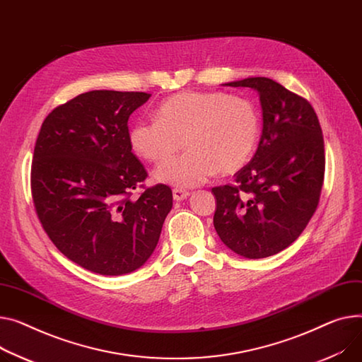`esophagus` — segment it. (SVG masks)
Instances as JSON below:
<instances>
[{"label": "esophagus", "mask_w": 362, "mask_h": 362, "mask_svg": "<svg viewBox=\"0 0 362 362\" xmlns=\"http://www.w3.org/2000/svg\"><path fill=\"white\" fill-rule=\"evenodd\" d=\"M190 194L187 190H185V189H179V187H176V189H173V199L175 201H183V199H186L187 197H189Z\"/></svg>", "instance_id": "esophagus-1"}]
</instances>
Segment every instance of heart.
Here are the masks:
<instances>
[{"label": "heart", "mask_w": 362, "mask_h": 362, "mask_svg": "<svg viewBox=\"0 0 362 362\" xmlns=\"http://www.w3.org/2000/svg\"><path fill=\"white\" fill-rule=\"evenodd\" d=\"M260 134L255 103L223 91H185L164 100L157 119H139L128 132L129 146L147 161L163 163L156 179L176 187H195L216 172L231 175L252 157Z\"/></svg>", "instance_id": "1"}]
</instances>
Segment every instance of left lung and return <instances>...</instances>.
Here are the masks:
<instances>
[{
	"mask_svg": "<svg viewBox=\"0 0 362 362\" xmlns=\"http://www.w3.org/2000/svg\"><path fill=\"white\" fill-rule=\"evenodd\" d=\"M257 91L263 128L257 150L235 185L212 187L214 227L238 256L262 259L294 243L319 205L325 141L311 105L267 77L227 83Z\"/></svg>",
	"mask_w": 362,
	"mask_h": 362,
	"instance_id": "obj_1",
	"label": "left lung"
}]
</instances>
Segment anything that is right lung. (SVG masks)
Returning <instances> with one entry per match:
<instances>
[{
	"instance_id": "1",
	"label": "right lung",
	"mask_w": 362,
	"mask_h": 362,
	"mask_svg": "<svg viewBox=\"0 0 362 362\" xmlns=\"http://www.w3.org/2000/svg\"><path fill=\"white\" fill-rule=\"evenodd\" d=\"M151 94L93 90L43 120L32 161L37 218L57 249L81 268L125 275L153 255L173 206L172 189L147 179L128 141V119Z\"/></svg>"
}]
</instances>
